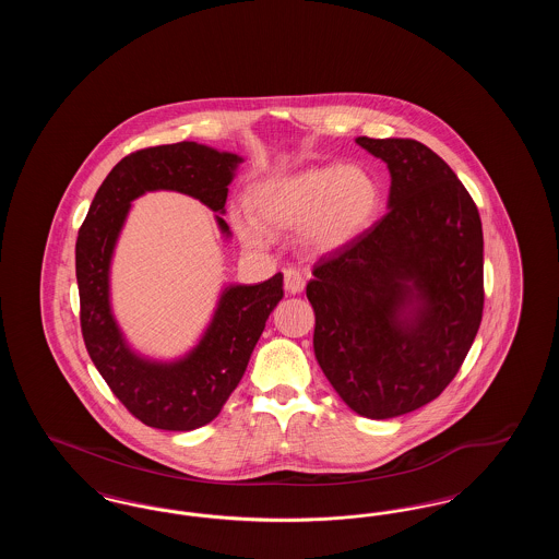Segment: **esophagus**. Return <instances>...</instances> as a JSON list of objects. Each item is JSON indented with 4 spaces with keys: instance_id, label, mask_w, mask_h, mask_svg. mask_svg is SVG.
<instances>
[{
    "instance_id": "obj_1",
    "label": "esophagus",
    "mask_w": 559,
    "mask_h": 559,
    "mask_svg": "<svg viewBox=\"0 0 559 559\" xmlns=\"http://www.w3.org/2000/svg\"><path fill=\"white\" fill-rule=\"evenodd\" d=\"M306 285V276L297 267L285 270V289L289 293H299Z\"/></svg>"
}]
</instances>
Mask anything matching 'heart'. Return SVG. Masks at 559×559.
Here are the masks:
<instances>
[{
  "mask_svg": "<svg viewBox=\"0 0 559 559\" xmlns=\"http://www.w3.org/2000/svg\"><path fill=\"white\" fill-rule=\"evenodd\" d=\"M377 205V185L358 165H324L270 178L249 192L257 217L237 215L235 228L251 249L266 247L270 235L304 226V239L317 249L346 242Z\"/></svg>",
  "mask_w": 559,
  "mask_h": 559,
  "instance_id": "1",
  "label": "heart"
}]
</instances>
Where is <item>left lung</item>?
Wrapping results in <instances>:
<instances>
[{
  "label": "left lung",
  "mask_w": 559,
  "mask_h": 559,
  "mask_svg": "<svg viewBox=\"0 0 559 559\" xmlns=\"http://www.w3.org/2000/svg\"><path fill=\"white\" fill-rule=\"evenodd\" d=\"M356 142L388 163V213L314 264V354L352 411L392 419L438 399L484 310L478 207L456 174L411 138Z\"/></svg>",
  "instance_id": "left-lung-1"
}]
</instances>
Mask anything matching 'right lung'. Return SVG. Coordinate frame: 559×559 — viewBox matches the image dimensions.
<instances>
[{
    "label": "right lung",
    "mask_w": 559,
    "mask_h": 559,
    "mask_svg": "<svg viewBox=\"0 0 559 559\" xmlns=\"http://www.w3.org/2000/svg\"><path fill=\"white\" fill-rule=\"evenodd\" d=\"M239 155L178 142L135 151L98 188L75 245L83 342L110 392L144 426L190 431L213 421L239 385L270 312L283 299V274L260 285L226 287L199 346L174 362L138 356L126 344L108 301L115 242L133 199L148 190H178L224 213ZM219 230L230 237L224 217Z\"/></svg>",
    "instance_id": "obj_1"
}]
</instances>
